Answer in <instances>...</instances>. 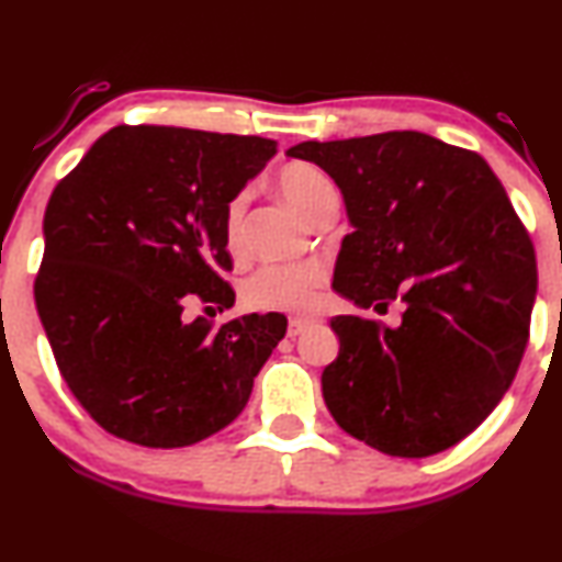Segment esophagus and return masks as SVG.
Instances as JSON below:
<instances>
[{
	"mask_svg": "<svg viewBox=\"0 0 562 562\" xmlns=\"http://www.w3.org/2000/svg\"><path fill=\"white\" fill-rule=\"evenodd\" d=\"M306 327H308V319H303V316H290L288 337H299Z\"/></svg>",
	"mask_w": 562,
	"mask_h": 562,
	"instance_id": "34e87169",
	"label": "esophagus"
}]
</instances>
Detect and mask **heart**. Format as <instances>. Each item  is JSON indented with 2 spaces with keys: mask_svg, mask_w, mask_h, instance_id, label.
Wrapping results in <instances>:
<instances>
[{
  "mask_svg": "<svg viewBox=\"0 0 562 562\" xmlns=\"http://www.w3.org/2000/svg\"><path fill=\"white\" fill-rule=\"evenodd\" d=\"M277 191L295 212L316 222L322 214L337 209V188L329 175L308 161H288L277 172ZM246 195L238 193L225 206V243L233 254L240 251V222ZM327 280L319 261L263 263L243 282V301L254 311H280V314H306L314 308L316 293Z\"/></svg>",
  "mask_w": 562,
  "mask_h": 562,
  "instance_id": "heart-1",
  "label": "heart"
}]
</instances>
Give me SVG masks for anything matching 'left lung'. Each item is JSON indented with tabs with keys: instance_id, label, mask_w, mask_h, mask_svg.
<instances>
[{
	"instance_id": "1",
	"label": "left lung",
	"mask_w": 562,
	"mask_h": 562,
	"mask_svg": "<svg viewBox=\"0 0 562 562\" xmlns=\"http://www.w3.org/2000/svg\"><path fill=\"white\" fill-rule=\"evenodd\" d=\"M346 199L333 288L397 327L335 316L340 353L322 392L340 429L374 450L427 458L469 437L503 401L526 342L537 256L503 182L469 148L416 131L306 140Z\"/></svg>"
}]
</instances>
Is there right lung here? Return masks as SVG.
I'll list each match as a JSON object with an SVG mask.
<instances>
[{
  "label": "right lung",
  "instance_id": "right-lung-1",
  "mask_svg": "<svg viewBox=\"0 0 562 562\" xmlns=\"http://www.w3.org/2000/svg\"><path fill=\"white\" fill-rule=\"evenodd\" d=\"M277 140L167 125H117L52 191L33 295L59 374L86 414L144 448H186L235 422L282 314L222 311L235 290L225 206Z\"/></svg>",
  "mask_w": 562,
  "mask_h": 562
}]
</instances>
